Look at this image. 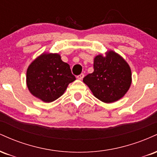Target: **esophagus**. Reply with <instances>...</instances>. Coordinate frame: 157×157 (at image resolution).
Masks as SVG:
<instances>
[{
  "label": "esophagus",
  "instance_id": "obj_1",
  "mask_svg": "<svg viewBox=\"0 0 157 157\" xmlns=\"http://www.w3.org/2000/svg\"><path fill=\"white\" fill-rule=\"evenodd\" d=\"M84 77V74H80V75H78V76L77 77V78L78 79V80H82Z\"/></svg>",
  "mask_w": 157,
  "mask_h": 157
}]
</instances>
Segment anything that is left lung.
Wrapping results in <instances>:
<instances>
[{
  "mask_svg": "<svg viewBox=\"0 0 157 157\" xmlns=\"http://www.w3.org/2000/svg\"><path fill=\"white\" fill-rule=\"evenodd\" d=\"M132 82L131 70L125 59L109 50L94 59V72L83 78L93 95L100 101L111 103L122 98Z\"/></svg>",
  "mask_w": 157,
  "mask_h": 157,
  "instance_id": "left-lung-1",
  "label": "left lung"
}]
</instances>
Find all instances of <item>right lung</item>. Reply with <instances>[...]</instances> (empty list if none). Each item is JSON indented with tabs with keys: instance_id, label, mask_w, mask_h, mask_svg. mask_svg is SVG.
<instances>
[{
	"instance_id": "1",
	"label": "right lung",
	"mask_w": 157,
	"mask_h": 157,
	"mask_svg": "<svg viewBox=\"0 0 157 157\" xmlns=\"http://www.w3.org/2000/svg\"><path fill=\"white\" fill-rule=\"evenodd\" d=\"M76 80L69 65L57 53L44 52L35 59L26 71L29 91L44 102H52L63 94L68 84Z\"/></svg>"
}]
</instances>
